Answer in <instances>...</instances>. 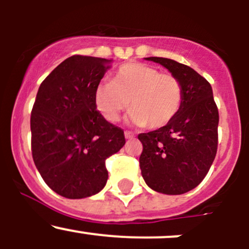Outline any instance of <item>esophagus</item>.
<instances>
[{
	"label": "esophagus",
	"mask_w": 249,
	"mask_h": 249,
	"mask_svg": "<svg viewBox=\"0 0 249 249\" xmlns=\"http://www.w3.org/2000/svg\"><path fill=\"white\" fill-rule=\"evenodd\" d=\"M124 135H125V139L126 140H132L135 137V135L132 134L131 131H125Z\"/></svg>",
	"instance_id": "34e87169"
}]
</instances>
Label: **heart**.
<instances>
[{
  "instance_id": "obj_1",
  "label": "heart",
  "mask_w": 249,
  "mask_h": 249,
  "mask_svg": "<svg viewBox=\"0 0 249 249\" xmlns=\"http://www.w3.org/2000/svg\"><path fill=\"white\" fill-rule=\"evenodd\" d=\"M95 105L108 122L119 120L129 107L135 125L158 130L169 125L183 102L182 84L171 73L142 62H127L115 71L113 80L95 89Z\"/></svg>"
}]
</instances>
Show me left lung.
Here are the masks:
<instances>
[{"label": "left lung", "instance_id": "obj_1", "mask_svg": "<svg viewBox=\"0 0 249 249\" xmlns=\"http://www.w3.org/2000/svg\"><path fill=\"white\" fill-rule=\"evenodd\" d=\"M145 60L160 64L177 77L183 102L169 125L139 135L143 145L141 173L155 192L184 194L202 182L217 154L219 114L212 87L187 65L166 57Z\"/></svg>", "mask_w": 249, "mask_h": 249}]
</instances>
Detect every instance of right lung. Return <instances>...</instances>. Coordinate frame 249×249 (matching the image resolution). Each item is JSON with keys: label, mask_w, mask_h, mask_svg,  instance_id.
Returning a JSON list of instances; mask_svg holds the SVG:
<instances>
[{"label": "right lung", "mask_w": 249, "mask_h": 249, "mask_svg": "<svg viewBox=\"0 0 249 249\" xmlns=\"http://www.w3.org/2000/svg\"><path fill=\"white\" fill-rule=\"evenodd\" d=\"M112 60L73 55L39 85L31 112V150L48 187L67 199L97 194L108 179L106 159L124 131L96 110L94 94Z\"/></svg>", "instance_id": "1"}]
</instances>
